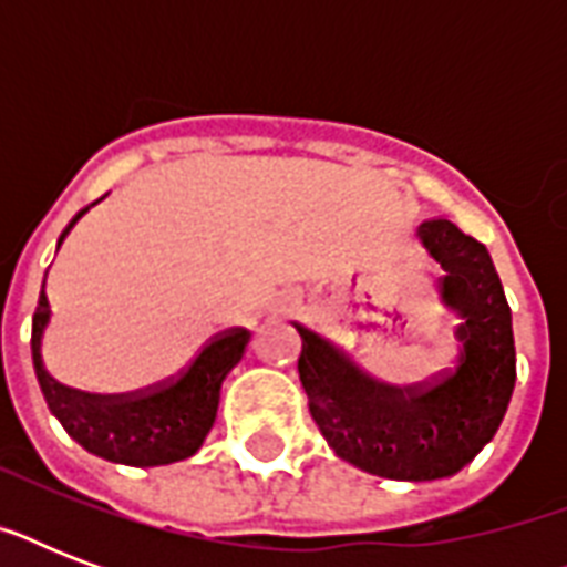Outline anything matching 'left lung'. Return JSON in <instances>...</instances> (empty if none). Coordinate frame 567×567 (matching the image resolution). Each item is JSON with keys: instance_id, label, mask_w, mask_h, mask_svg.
I'll use <instances>...</instances> for the list:
<instances>
[{"instance_id": "8db88e82", "label": "left lung", "mask_w": 567, "mask_h": 567, "mask_svg": "<svg viewBox=\"0 0 567 567\" xmlns=\"http://www.w3.org/2000/svg\"><path fill=\"white\" fill-rule=\"evenodd\" d=\"M441 265V300L458 311L456 368L412 388L382 385L297 327L309 412L338 458L373 476L426 483L462 471L492 441L515 388L512 311L488 249L450 220L421 223Z\"/></svg>"}]
</instances>
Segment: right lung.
<instances>
[{"instance_id":"1","label":"right lung","mask_w":567,"mask_h":567,"mask_svg":"<svg viewBox=\"0 0 567 567\" xmlns=\"http://www.w3.org/2000/svg\"><path fill=\"white\" fill-rule=\"evenodd\" d=\"M84 212L75 214L73 223L61 231L58 247ZM47 323L49 300L47 293H40L38 311L31 320V359L49 412L87 453L132 467L171 465L194 456L203 447L220 403L223 379L240 362L249 341L247 329H226L199 350V355L179 377L164 379L158 385L132 394H84L55 382L43 368L40 341Z\"/></svg>"}]
</instances>
